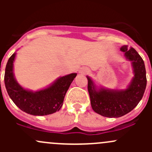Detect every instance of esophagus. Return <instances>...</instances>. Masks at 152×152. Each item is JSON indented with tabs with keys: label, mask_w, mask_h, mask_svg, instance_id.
I'll use <instances>...</instances> for the list:
<instances>
[{
	"label": "esophagus",
	"mask_w": 152,
	"mask_h": 152,
	"mask_svg": "<svg viewBox=\"0 0 152 152\" xmlns=\"http://www.w3.org/2000/svg\"><path fill=\"white\" fill-rule=\"evenodd\" d=\"M79 73L81 74H87L89 73V70L87 67H82L79 69Z\"/></svg>",
	"instance_id": "esophagus-1"
}]
</instances>
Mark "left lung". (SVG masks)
Returning a JSON list of instances; mask_svg holds the SVG:
<instances>
[{
  "label": "left lung",
  "mask_w": 152,
  "mask_h": 152,
  "mask_svg": "<svg viewBox=\"0 0 152 152\" xmlns=\"http://www.w3.org/2000/svg\"><path fill=\"white\" fill-rule=\"evenodd\" d=\"M124 58L131 62L134 76L125 89H109L98 85L87 76V90L94 112L107 118H119L131 112L142 99L146 87V73L144 62L133 48H121Z\"/></svg>",
  "instance_id": "obj_1"
}]
</instances>
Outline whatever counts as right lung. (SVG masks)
Wrapping results in <instances>:
<instances>
[{
	"instance_id": "right-lung-1",
	"label": "right lung",
	"mask_w": 152,
	"mask_h": 152,
	"mask_svg": "<svg viewBox=\"0 0 152 152\" xmlns=\"http://www.w3.org/2000/svg\"><path fill=\"white\" fill-rule=\"evenodd\" d=\"M15 57L16 52L9 59L4 75L6 89L12 102L22 111L32 115H47L59 111L63 104L67 90L77 73L60 76L47 87L33 91L24 88L15 79Z\"/></svg>"
}]
</instances>
